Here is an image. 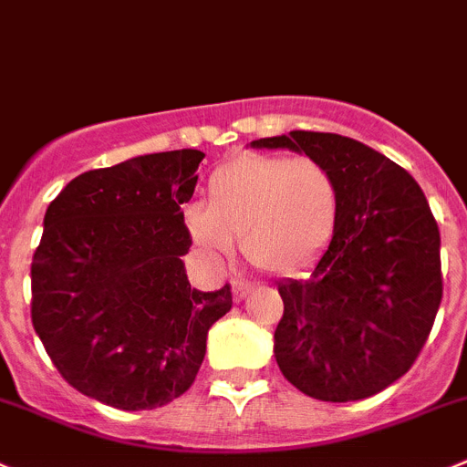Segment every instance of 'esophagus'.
I'll return each instance as SVG.
<instances>
[{"label":"esophagus","mask_w":467,"mask_h":467,"mask_svg":"<svg viewBox=\"0 0 467 467\" xmlns=\"http://www.w3.org/2000/svg\"><path fill=\"white\" fill-rule=\"evenodd\" d=\"M254 290V285L246 281H233V299L234 302H242L248 293Z\"/></svg>","instance_id":"1"}]
</instances>
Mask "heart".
<instances>
[{
    "label": "heart",
    "instance_id": "heart-1",
    "mask_svg": "<svg viewBox=\"0 0 467 467\" xmlns=\"http://www.w3.org/2000/svg\"><path fill=\"white\" fill-rule=\"evenodd\" d=\"M341 216L337 174L311 156L244 151L213 170L204 207L186 212L200 254L230 258L233 239L254 267L295 274L311 267L332 244Z\"/></svg>",
    "mask_w": 467,
    "mask_h": 467
}]
</instances>
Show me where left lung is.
I'll return each mask as SVG.
<instances>
[{
    "label": "left lung",
    "instance_id": "obj_1",
    "mask_svg": "<svg viewBox=\"0 0 467 467\" xmlns=\"http://www.w3.org/2000/svg\"><path fill=\"white\" fill-rule=\"evenodd\" d=\"M251 145L304 151L341 186L337 233L311 276L278 283V368L311 399H368L410 371L442 299L440 230L424 191L346 135L290 130Z\"/></svg>",
    "mask_w": 467,
    "mask_h": 467
}]
</instances>
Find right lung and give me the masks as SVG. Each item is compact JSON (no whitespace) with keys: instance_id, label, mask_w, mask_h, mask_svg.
Masks as SVG:
<instances>
[{"instance_id":"right-lung-1","label":"right lung","mask_w":467,"mask_h":467,"mask_svg":"<svg viewBox=\"0 0 467 467\" xmlns=\"http://www.w3.org/2000/svg\"><path fill=\"white\" fill-rule=\"evenodd\" d=\"M198 150L161 151L89 170L43 219L32 260V325L64 380L117 410H154L198 376L207 332L233 306L191 287L182 204Z\"/></svg>"}]
</instances>
